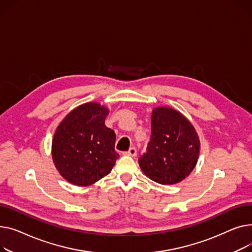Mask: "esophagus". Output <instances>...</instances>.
<instances>
[{
  "label": "esophagus",
  "instance_id": "34e87169",
  "mask_svg": "<svg viewBox=\"0 0 252 252\" xmlns=\"http://www.w3.org/2000/svg\"><path fill=\"white\" fill-rule=\"evenodd\" d=\"M136 149L135 147H131V149L126 153L127 156H130V157H135L136 156Z\"/></svg>",
  "mask_w": 252,
  "mask_h": 252
}]
</instances>
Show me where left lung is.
Returning a JSON list of instances; mask_svg holds the SVG:
<instances>
[{
	"mask_svg": "<svg viewBox=\"0 0 252 252\" xmlns=\"http://www.w3.org/2000/svg\"><path fill=\"white\" fill-rule=\"evenodd\" d=\"M199 151L198 134L187 118L173 108L157 107L152 113L151 141L138 162L151 180L172 185L193 171Z\"/></svg>",
	"mask_w": 252,
	"mask_h": 252,
	"instance_id": "8db88e82",
	"label": "left lung"
}]
</instances>
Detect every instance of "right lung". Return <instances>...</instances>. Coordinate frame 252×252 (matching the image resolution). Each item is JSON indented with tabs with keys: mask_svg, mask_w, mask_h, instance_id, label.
Segmentation results:
<instances>
[{
	"mask_svg": "<svg viewBox=\"0 0 252 252\" xmlns=\"http://www.w3.org/2000/svg\"><path fill=\"white\" fill-rule=\"evenodd\" d=\"M108 114L109 109L100 103L86 102L72 110L57 127L52 141L53 161L71 184L97 182L119 158L115 132L105 125Z\"/></svg>",
	"mask_w": 252,
	"mask_h": 252,
	"instance_id": "add662e5",
	"label": "right lung"
}]
</instances>
